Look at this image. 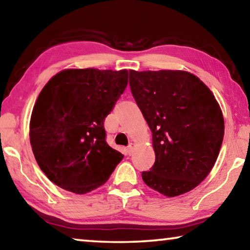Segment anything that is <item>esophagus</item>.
I'll list each match as a JSON object with an SVG mask.
<instances>
[{
  "label": "esophagus",
  "mask_w": 250,
  "mask_h": 250,
  "mask_svg": "<svg viewBox=\"0 0 250 250\" xmlns=\"http://www.w3.org/2000/svg\"><path fill=\"white\" fill-rule=\"evenodd\" d=\"M133 149H134V143H130V145L128 146V154H132L133 152Z\"/></svg>",
  "instance_id": "esophagus-1"
}]
</instances>
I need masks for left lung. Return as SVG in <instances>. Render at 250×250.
<instances>
[{
	"mask_svg": "<svg viewBox=\"0 0 250 250\" xmlns=\"http://www.w3.org/2000/svg\"><path fill=\"white\" fill-rule=\"evenodd\" d=\"M129 84L155 152L143 181L168 197L191 191L208 175L223 143L224 118L214 95L182 70H130Z\"/></svg>",
	"mask_w": 250,
	"mask_h": 250,
	"instance_id": "obj_1",
	"label": "left lung"
}]
</instances>
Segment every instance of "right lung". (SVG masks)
Segmentation results:
<instances>
[{
    "label": "right lung",
    "instance_id": "obj_1",
    "mask_svg": "<svg viewBox=\"0 0 250 250\" xmlns=\"http://www.w3.org/2000/svg\"><path fill=\"white\" fill-rule=\"evenodd\" d=\"M128 84V70L67 69L34 105L29 140L41 170L59 188L84 194L104 184L124 158L105 142L104 122Z\"/></svg>",
    "mask_w": 250,
    "mask_h": 250
}]
</instances>
